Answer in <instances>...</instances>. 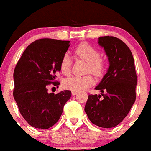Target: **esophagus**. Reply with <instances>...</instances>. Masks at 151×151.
<instances>
[{"instance_id": "obj_1", "label": "esophagus", "mask_w": 151, "mask_h": 151, "mask_svg": "<svg viewBox=\"0 0 151 151\" xmlns=\"http://www.w3.org/2000/svg\"><path fill=\"white\" fill-rule=\"evenodd\" d=\"M77 93H78L77 91H72V94H73V95H76Z\"/></svg>"}]
</instances>
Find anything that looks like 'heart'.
<instances>
[{
	"label": "heart",
	"instance_id": "b5f03b06",
	"mask_svg": "<svg viewBox=\"0 0 151 151\" xmlns=\"http://www.w3.org/2000/svg\"><path fill=\"white\" fill-rule=\"evenodd\" d=\"M75 54L78 58L88 62L86 72L95 76H101L104 70V64L101 60V53L97 48L86 42L79 44L75 49ZM72 61L69 56L65 54L60 62V69L63 74L68 76L71 72ZM94 79L91 75L84 76H74L66 79L63 86L66 89L75 91H82L94 85Z\"/></svg>",
	"mask_w": 151,
	"mask_h": 151
}]
</instances>
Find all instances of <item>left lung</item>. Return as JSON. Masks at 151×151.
<instances>
[{
    "label": "left lung",
    "instance_id": "1",
    "mask_svg": "<svg viewBox=\"0 0 151 151\" xmlns=\"http://www.w3.org/2000/svg\"><path fill=\"white\" fill-rule=\"evenodd\" d=\"M98 44L104 48L110 66L101 83L95 88L101 95L89 94L85 111L91 122L102 128L116 126L128 115L136 99L137 75L129 47L113 36L100 37Z\"/></svg>",
    "mask_w": 151,
    "mask_h": 151
}]
</instances>
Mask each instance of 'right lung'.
Masks as SVG:
<instances>
[{
	"label": "right lung",
	"mask_w": 151,
	"mask_h": 151,
	"mask_svg": "<svg viewBox=\"0 0 151 151\" xmlns=\"http://www.w3.org/2000/svg\"><path fill=\"white\" fill-rule=\"evenodd\" d=\"M69 41L41 38L26 47L14 72L13 97L19 113L30 125L37 129L52 127L62 115L71 91L47 92L58 87L57 74L60 62L69 48Z\"/></svg>",
	"instance_id": "1"
}]
</instances>
